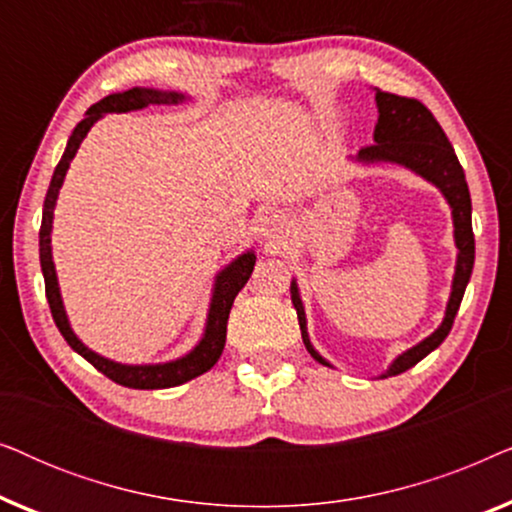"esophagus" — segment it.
<instances>
[{"label":"esophagus","mask_w":512,"mask_h":512,"mask_svg":"<svg viewBox=\"0 0 512 512\" xmlns=\"http://www.w3.org/2000/svg\"><path fill=\"white\" fill-rule=\"evenodd\" d=\"M286 233V226H284V219L279 214H270L265 216L263 221V235H268L270 240H279V237H284Z\"/></svg>","instance_id":"34e87169"}]
</instances>
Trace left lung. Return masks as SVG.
<instances>
[{"label":"left lung","instance_id":"obj_1","mask_svg":"<svg viewBox=\"0 0 512 512\" xmlns=\"http://www.w3.org/2000/svg\"><path fill=\"white\" fill-rule=\"evenodd\" d=\"M375 102H377V125L373 132L375 144L363 146L356 153L354 160L363 165L373 163H394L403 165L412 170L419 177L431 181L440 193L445 195L447 205L452 209V223H454V244H457V268H454L452 279V293L447 300V310L436 331L429 338H424L419 345L410 347L408 352L396 356L394 363L384 370L380 377L401 375L405 370L415 366L429 356L440 342L447 338L452 331L454 317H457L461 298H464L466 284L471 279L473 261H475V237H473V223H471V193H468L464 167L459 165L457 153H454L450 139L445 137L443 128H440L436 118L429 109L419 100L412 97H401L394 93H382L375 88ZM291 303L298 312L300 333H303V342L312 359H317L324 366H331L317 349L312 347L310 335H307V319L305 307L300 300V291L296 279L291 282Z\"/></svg>","mask_w":512,"mask_h":512}]
</instances>
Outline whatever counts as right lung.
Instances as JSON below:
<instances>
[{
  "instance_id": "right-lung-1",
  "label": "right lung",
  "mask_w": 512,
  "mask_h": 512,
  "mask_svg": "<svg viewBox=\"0 0 512 512\" xmlns=\"http://www.w3.org/2000/svg\"><path fill=\"white\" fill-rule=\"evenodd\" d=\"M184 93H174V90H156V88H130L123 90V93L107 95L104 100L95 102L93 107L86 111V118L76 125L72 137H69L67 149L62 153L58 167H55L51 186H48L46 200H44V214H41V230H39V261H41V272H44L46 282V298L48 305H51V314L55 326L62 333V338L67 340V345L74 349L76 354H81L83 359L100 370L102 375H107L109 380L116 384H123V387L130 389H167V387H179L193 377L207 373L209 368L219 361L223 352V345H226V326H228V314L230 307H233V300L237 293L242 291V286L247 284V279L254 272L256 254L254 251H247V254L237 256L233 263H228L219 275L214 279V291H212V303H209L207 312V324L205 333L198 345H195L191 352L181 359L167 361V363H146V366H128V363H116L111 359H104V356L95 354L93 349H88L83 342L76 338V333L69 326L65 305H62L60 286H58V275H55L53 265V254H51V230H53V209L55 202H58V193L62 188V181H65V174L69 170V163L79 151L83 137L88 135V130L100 121L104 114H121V111H137L149 107V104H179L184 102Z\"/></svg>"
}]
</instances>
